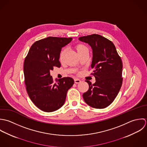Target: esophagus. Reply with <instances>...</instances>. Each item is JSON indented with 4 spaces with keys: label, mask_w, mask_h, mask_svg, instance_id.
Masks as SVG:
<instances>
[{
    "label": "esophagus",
    "mask_w": 147,
    "mask_h": 147,
    "mask_svg": "<svg viewBox=\"0 0 147 147\" xmlns=\"http://www.w3.org/2000/svg\"><path fill=\"white\" fill-rule=\"evenodd\" d=\"M81 82V81L80 80V79H78V78H76L75 80H74V82L76 83V84H80V82Z\"/></svg>",
    "instance_id": "1"
}]
</instances>
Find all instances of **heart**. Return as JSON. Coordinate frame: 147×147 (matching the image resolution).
Listing matches in <instances>:
<instances>
[{
  "label": "heart",
  "instance_id": "b5f03b06",
  "mask_svg": "<svg viewBox=\"0 0 147 147\" xmlns=\"http://www.w3.org/2000/svg\"><path fill=\"white\" fill-rule=\"evenodd\" d=\"M84 47H85L83 46V45H79V46L77 47V50H78V49H81V48H84ZM64 53H65V50H62V51H61V54H60V58H61V59H62V58L63 57V55H64Z\"/></svg>",
  "mask_w": 147,
  "mask_h": 147
}]
</instances>
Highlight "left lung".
Instances as JSON below:
<instances>
[{
	"label": "left lung",
	"instance_id": "left-lung-1",
	"mask_svg": "<svg viewBox=\"0 0 147 147\" xmlns=\"http://www.w3.org/2000/svg\"><path fill=\"white\" fill-rule=\"evenodd\" d=\"M79 40L92 48L91 66L94 70L91 74L96 80L94 84L86 81L89 88L83 94L84 99L93 108H106L114 100L122 85L121 59L112 41L99 34L80 37Z\"/></svg>",
	"mask_w": 147,
	"mask_h": 147
}]
</instances>
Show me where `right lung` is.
I'll return each instance as SVG.
<instances>
[{"label": "right lung", "mask_w": 147, "mask_h": 147, "mask_svg": "<svg viewBox=\"0 0 147 147\" xmlns=\"http://www.w3.org/2000/svg\"><path fill=\"white\" fill-rule=\"evenodd\" d=\"M71 37H48L33 44L24 63L26 89L32 102L41 110L50 113L57 110L64 104L68 90L74 84L70 77L54 82L51 70L59 67V55L62 47L72 40Z\"/></svg>", "instance_id": "add662e5"}]
</instances>
